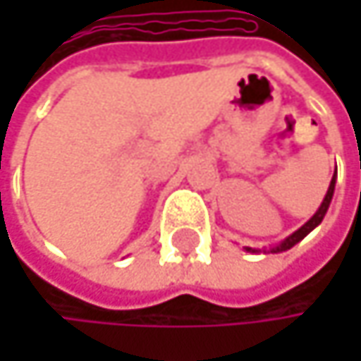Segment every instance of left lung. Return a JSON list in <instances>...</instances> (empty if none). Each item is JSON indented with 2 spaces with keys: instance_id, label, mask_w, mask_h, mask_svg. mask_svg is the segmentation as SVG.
<instances>
[{
  "instance_id": "1",
  "label": "left lung",
  "mask_w": 361,
  "mask_h": 361,
  "mask_svg": "<svg viewBox=\"0 0 361 361\" xmlns=\"http://www.w3.org/2000/svg\"><path fill=\"white\" fill-rule=\"evenodd\" d=\"M334 183H336V171H334V176H332V181H330V185H328V192H326L324 200H322V204H320V209L316 211V215L307 221V224H303L297 232H293L288 238H284L278 247H274V249H269V252H282V251H288V249H293L297 243H301L314 228H318L320 224H322V219H324L326 211H328V207H330V200H332V194H334ZM245 251L247 252H261L259 249H251V247H245ZM265 252V251H263Z\"/></svg>"
}]
</instances>
